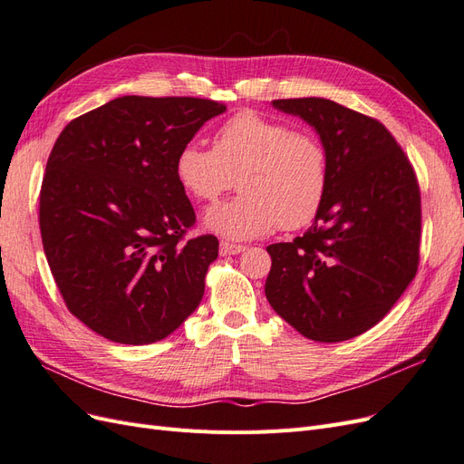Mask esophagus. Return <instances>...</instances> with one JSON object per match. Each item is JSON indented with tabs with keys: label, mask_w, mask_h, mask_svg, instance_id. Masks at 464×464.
I'll list each match as a JSON object with an SVG mask.
<instances>
[{
	"label": "esophagus",
	"mask_w": 464,
	"mask_h": 464,
	"mask_svg": "<svg viewBox=\"0 0 464 464\" xmlns=\"http://www.w3.org/2000/svg\"><path fill=\"white\" fill-rule=\"evenodd\" d=\"M246 246L240 244H230V242H220V256H237L242 254Z\"/></svg>",
	"instance_id": "obj_1"
}]
</instances>
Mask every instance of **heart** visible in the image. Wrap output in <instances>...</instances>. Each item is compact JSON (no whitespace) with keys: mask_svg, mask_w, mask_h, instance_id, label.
I'll use <instances>...</instances> for the list:
<instances>
[{"mask_svg":"<svg viewBox=\"0 0 464 464\" xmlns=\"http://www.w3.org/2000/svg\"><path fill=\"white\" fill-rule=\"evenodd\" d=\"M174 172L179 186L205 203L217 201L237 178L242 193L210 207L205 227L227 240L246 242L276 227L296 230L310 224L327 198L331 164L315 133L244 110L215 131L213 149L181 147Z\"/></svg>","mask_w":464,"mask_h":464,"instance_id":"heart-1","label":"heart"}]
</instances>
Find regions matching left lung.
<instances>
[{"mask_svg":"<svg viewBox=\"0 0 464 464\" xmlns=\"http://www.w3.org/2000/svg\"><path fill=\"white\" fill-rule=\"evenodd\" d=\"M273 106L319 133L331 178L307 232L266 247V300L305 339H354L416 276L422 205L414 168L385 125L360 111L315 96Z\"/></svg>","mask_w":464,"mask_h":464,"instance_id":"left-lung-1","label":"left lung"}]
</instances>
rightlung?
Instances as JSON below:
<instances>
[{"label": "right lung", "instance_id": "1", "mask_svg": "<svg viewBox=\"0 0 464 464\" xmlns=\"http://www.w3.org/2000/svg\"><path fill=\"white\" fill-rule=\"evenodd\" d=\"M224 110L208 98L120 96L55 139L42 246L67 310L104 339L162 341L199 305L218 240L186 237L195 210L174 160Z\"/></svg>", "mask_w": 464, "mask_h": 464}]
</instances>
